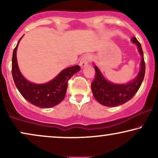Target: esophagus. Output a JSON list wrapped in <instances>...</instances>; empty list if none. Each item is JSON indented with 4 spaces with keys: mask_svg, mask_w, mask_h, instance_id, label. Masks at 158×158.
<instances>
[{
    "mask_svg": "<svg viewBox=\"0 0 158 158\" xmlns=\"http://www.w3.org/2000/svg\"><path fill=\"white\" fill-rule=\"evenodd\" d=\"M89 60H90V57L89 55H85L81 58V60H80V63H79V65L81 69L85 68L86 65L89 63Z\"/></svg>",
    "mask_w": 158,
    "mask_h": 158,
    "instance_id": "1",
    "label": "esophagus"
}]
</instances>
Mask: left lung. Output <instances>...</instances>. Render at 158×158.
<instances>
[{
    "label": "left lung",
    "instance_id": "8db88e82",
    "mask_svg": "<svg viewBox=\"0 0 158 158\" xmlns=\"http://www.w3.org/2000/svg\"><path fill=\"white\" fill-rule=\"evenodd\" d=\"M131 41L136 44L139 52L141 56L140 71L133 80L122 85L111 83L105 79L98 68L96 65H94L95 77L92 82L91 89L94 98L101 104L111 107L124 104L132 98L140 88L145 74L143 53L141 44L138 41L136 38H132Z\"/></svg>",
    "mask_w": 158,
    "mask_h": 158
}]
</instances>
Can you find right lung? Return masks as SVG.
Wrapping results in <instances>:
<instances>
[{
  "mask_svg": "<svg viewBox=\"0 0 158 158\" xmlns=\"http://www.w3.org/2000/svg\"><path fill=\"white\" fill-rule=\"evenodd\" d=\"M23 36L19 40L14 49L12 56L11 72L16 87L24 98L35 106L40 108L55 106L64 99L68 87V81L74 73L80 71V66L74 65L63 70L57 77L47 83L31 82L23 77L17 64V49Z\"/></svg>",
  "mask_w": 158,
  "mask_h": 158,
  "instance_id": "right-lung-1",
  "label": "right lung"
}]
</instances>
